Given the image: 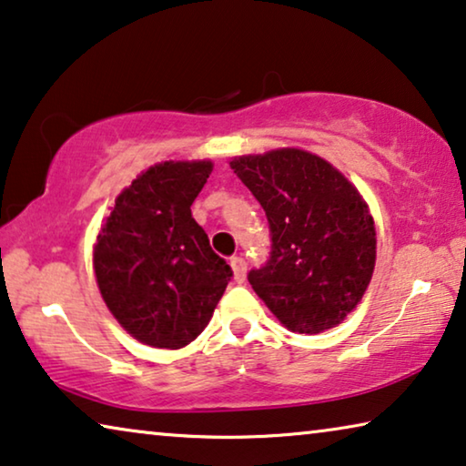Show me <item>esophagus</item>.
I'll return each instance as SVG.
<instances>
[{
    "instance_id": "esophagus-1",
    "label": "esophagus",
    "mask_w": 466,
    "mask_h": 466,
    "mask_svg": "<svg viewBox=\"0 0 466 466\" xmlns=\"http://www.w3.org/2000/svg\"><path fill=\"white\" fill-rule=\"evenodd\" d=\"M231 268H233V277H235V281L238 283H243L246 281V273H248V264H246V260H243L241 256H233L231 258Z\"/></svg>"
}]
</instances>
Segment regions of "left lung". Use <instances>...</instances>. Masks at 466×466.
I'll use <instances>...</instances> for the list:
<instances>
[{
  "instance_id": "1",
  "label": "left lung",
  "mask_w": 466,
  "mask_h": 466,
  "mask_svg": "<svg viewBox=\"0 0 466 466\" xmlns=\"http://www.w3.org/2000/svg\"><path fill=\"white\" fill-rule=\"evenodd\" d=\"M233 173L267 212L270 258L248 281L283 327L320 333L367 291L377 238L369 206L333 164L296 147L239 156Z\"/></svg>"
}]
</instances>
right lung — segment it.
<instances>
[{
    "mask_svg": "<svg viewBox=\"0 0 466 466\" xmlns=\"http://www.w3.org/2000/svg\"><path fill=\"white\" fill-rule=\"evenodd\" d=\"M210 173V160L149 167L116 198L93 248L106 306L152 348L177 350L196 339L233 277L191 217Z\"/></svg>",
    "mask_w": 466,
    "mask_h": 466,
    "instance_id": "add662e5",
    "label": "right lung"
}]
</instances>
